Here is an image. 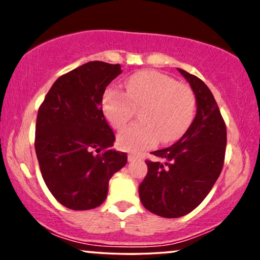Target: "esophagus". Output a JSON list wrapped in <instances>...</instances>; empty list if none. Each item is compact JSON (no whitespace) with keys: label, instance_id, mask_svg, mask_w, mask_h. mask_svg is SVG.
I'll return each mask as SVG.
<instances>
[{"label":"esophagus","instance_id":"obj_1","mask_svg":"<svg viewBox=\"0 0 260 260\" xmlns=\"http://www.w3.org/2000/svg\"><path fill=\"white\" fill-rule=\"evenodd\" d=\"M137 160H140V156H138V155L136 154L128 155V161H129V162H133V161H137Z\"/></svg>","mask_w":260,"mask_h":260}]
</instances>
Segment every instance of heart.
Segmentation results:
<instances>
[{
    "mask_svg": "<svg viewBox=\"0 0 260 260\" xmlns=\"http://www.w3.org/2000/svg\"><path fill=\"white\" fill-rule=\"evenodd\" d=\"M126 91L117 86L107 88L103 110L113 127L121 129L134 113L142 121L134 122L118 136V145L127 151L147 150L157 143H172L180 138L192 120L194 98L188 88L157 71H140L124 82Z\"/></svg>",
    "mask_w": 260,
    "mask_h": 260,
    "instance_id": "1",
    "label": "heart"
}]
</instances>
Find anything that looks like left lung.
<instances>
[{"instance_id": "8db88e82", "label": "left lung", "mask_w": 260, "mask_h": 260, "mask_svg": "<svg viewBox=\"0 0 260 260\" xmlns=\"http://www.w3.org/2000/svg\"><path fill=\"white\" fill-rule=\"evenodd\" d=\"M196 96L194 120L171 147L154 151L139 186L145 209L162 217H180L204 201L222 170L226 126L210 89L198 77L177 68Z\"/></svg>"}]
</instances>
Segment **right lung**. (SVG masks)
Listing matches in <instances>:
<instances>
[{
    "label": "right lung",
    "instance_id": "1",
    "mask_svg": "<svg viewBox=\"0 0 260 260\" xmlns=\"http://www.w3.org/2000/svg\"><path fill=\"white\" fill-rule=\"evenodd\" d=\"M122 73L120 64L91 61L53 83L38 112L35 151L41 175L57 201L89 210L106 199L109 181L127 164L111 149L115 134L103 112L106 86Z\"/></svg>",
    "mask_w": 260,
    "mask_h": 260
}]
</instances>
